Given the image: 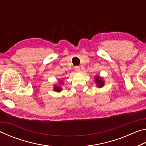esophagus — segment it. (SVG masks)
<instances>
[{
  "instance_id": "1",
  "label": "esophagus",
  "mask_w": 146,
  "mask_h": 146,
  "mask_svg": "<svg viewBox=\"0 0 146 146\" xmlns=\"http://www.w3.org/2000/svg\"><path fill=\"white\" fill-rule=\"evenodd\" d=\"M75 70L76 72H80V68L78 67V66H76V67L75 68Z\"/></svg>"
}]
</instances>
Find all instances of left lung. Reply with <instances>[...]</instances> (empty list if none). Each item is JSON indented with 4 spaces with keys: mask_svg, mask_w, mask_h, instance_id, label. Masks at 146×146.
<instances>
[{
    "mask_svg": "<svg viewBox=\"0 0 146 146\" xmlns=\"http://www.w3.org/2000/svg\"><path fill=\"white\" fill-rule=\"evenodd\" d=\"M95 82L96 83V86L97 88H102L105 84V82L104 80V78L102 76L99 75H96L95 77Z\"/></svg>",
    "mask_w": 146,
    "mask_h": 146,
    "instance_id": "obj_1",
    "label": "left lung"
}]
</instances>
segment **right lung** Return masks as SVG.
<instances>
[{
	"instance_id": "1",
	"label": "right lung",
	"mask_w": 146,
	"mask_h": 146,
	"mask_svg": "<svg viewBox=\"0 0 146 146\" xmlns=\"http://www.w3.org/2000/svg\"><path fill=\"white\" fill-rule=\"evenodd\" d=\"M63 84V82L62 80L59 81L58 84H55L53 86V90L56 91V92H60V91L62 90V88L60 86V85Z\"/></svg>"
}]
</instances>
